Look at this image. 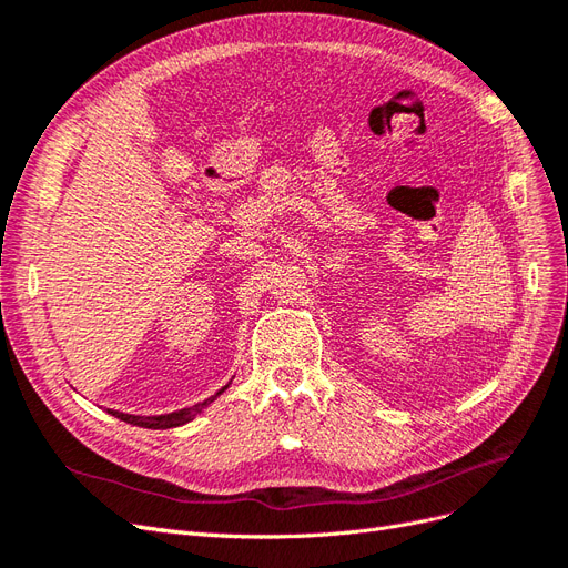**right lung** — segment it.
<instances>
[{
	"label": "right lung",
	"mask_w": 568,
	"mask_h": 568,
	"mask_svg": "<svg viewBox=\"0 0 568 568\" xmlns=\"http://www.w3.org/2000/svg\"><path fill=\"white\" fill-rule=\"evenodd\" d=\"M230 386V384H227ZM227 386H222L215 395H211V398H205L203 403L194 405V407H184V409H178V412H170V415H159V417H134V415H123V412H111L113 417L123 419L128 424H134V426H144V428H173V426H182L186 422H192L199 412L203 407H209L220 393H225Z\"/></svg>",
	"instance_id": "right-lung-1"
}]
</instances>
